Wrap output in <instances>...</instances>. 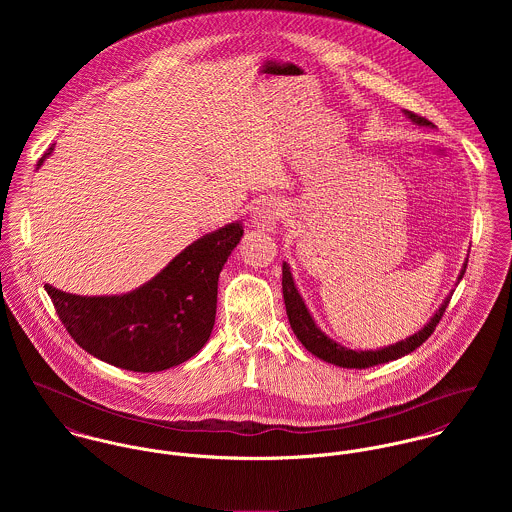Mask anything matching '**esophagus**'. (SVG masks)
<instances>
[{
  "mask_svg": "<svg viewBox=\"0 0 512 512\" xmlns=\"http://www.w3.org/2000/svg\"><path fill=\"white\" fill-rule=\"evenodd\" d=\"M252 219H254V224H256L258 228L274 230L276 224L284 219V205H282L280 201H276V199L264 201L260 207H256Z\"/></svg>",
  "mask_w": 512,
  "mask_h": 512,
  "instance_id": "esophagus-1",
  "label": "esophagus"
}]
</instances>
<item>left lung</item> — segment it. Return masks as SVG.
Here are the masks:
<instances>
[{
	"label": "left lung",
	"instance_id": "obj_1",
	"mask_svg": "<svg viewBox=\"0 0 512 512\" xmlns=\"http://www.w3.org/2000/svg\"><path fill=\"white\" fill-rule=\"evenodd\" d=\"M404 114L418 126H432L434 124L430 120H426L424 116H418L414 112H408L404 110ZM465 268H467V262L463 264V270L457 278V282L463 278L465 274ZM282 290H284V301H286V313H288V319H290V325H292L293 333L295 337L301 341V345L315 357H319L321 361L325 363H331V365L343 366V368H368V366L380 365V363H388V361H396L412 351H416L436 329V325L439 323V319L443 317L445 313V307L449 303V297L441 303L436 315L430 319V323L414 333L412 337L404 339V341H398L396 345H390V347H384V349H378V351H353V349H347L339 343H335L333 339H329L313 321V317L309 315L301 295L297 292L295 284H293L292 272H290V266L284 262L282 266Z\"/></svg>",
	"mask_w": 512,
	"mask_h": 512
}]
</instances>
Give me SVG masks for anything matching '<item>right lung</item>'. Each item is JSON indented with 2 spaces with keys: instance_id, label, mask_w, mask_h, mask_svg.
Returning a JSON list of instances; mask_svg holds the SVG:
<instances>
[{
  "instance_id": "obj_1",
  "label": "right lung",
  "mask_w": 512,
  "mask_h": 512,
  "mask_svg": "<svg viewBox=\"0 0 512 512\" xmlns=\"http://www.w3.org/2000/svg\"><path fill=\"white\" fill-rule=\"evenodd\" d=\"M53 153L49 147L39 165ZM230 222L175 256L153 280L124 295L86 297L45 286L59 319L92 357L134 372H157L195 357L217 315L219 274L242 236Z\"/></svg>"
}]
</instances>
